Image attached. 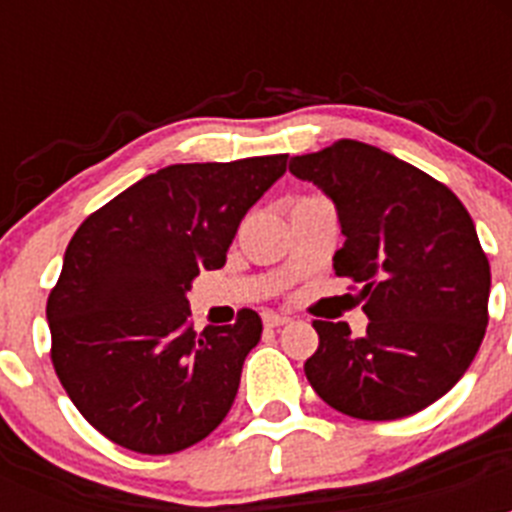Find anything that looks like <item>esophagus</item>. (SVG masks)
Returning a JSON list of instances; mask_svg holds the SVG:
<instances>
[{"label": "esophagus", "instance_id": "obj_1", "mask_svg": "<svg viewBox=\"0 0 512 512\" xmlns=\"http://www.w3.org/2000/svg\"><path fill=\"white\" fill-rule=\"evenodd\" d=\"M287 315H277V312H264V325L266 328H279V325H287Z\"/></svg>", "mask_w": 512, "mask_h": 512}]
</instances>
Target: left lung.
Masks as SVG:
<instances>
[{"label":"left lung","instance_id":"obj_1","mask_svg":"<svg viewBox=\"0 0 512 512\" xmlns=\"http://www.w3.org/2000/svg\"><path fill=\"white\" fill-rule=\"evenodd\" d=\"M289 171L336 205L338 277L359 284L369 318L315 320L307 382L338 413L408 418L464 377L487 328L490 264L467 207L449 187L359 140L289 158Z\"/></svg>","mask_w":512,"mask_h":512}]
</instances>
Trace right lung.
I'll use <instances>...</instances> for the list:
<instances>
[{
    "label": "right lung",
    "instance_id": "1",
    "mask_svg": "<svg viewBox=\"0 0 512 512\" xmlns=\"http://www.w3.org/2000/svg\"><path fill=\"white\" fill-rule=\"evenodd\" d=\"M287 171V153L174 164L143 176L71 238L48 297L51 359L63 390L102 436L174 454L223 423L261 318L189 325L200 271L225 266L238 225Z\"/></svg>",
    "mask_w": 512,
    "mask_h": 512
}]
</instances>
